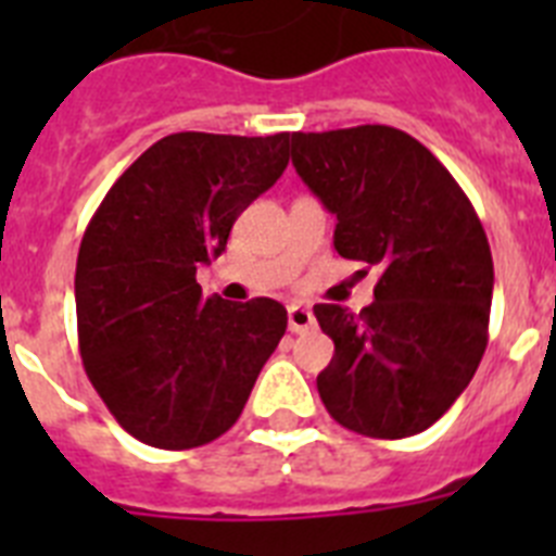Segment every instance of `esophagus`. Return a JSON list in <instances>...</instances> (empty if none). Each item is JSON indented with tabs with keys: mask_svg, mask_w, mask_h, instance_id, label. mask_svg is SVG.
<instances>
[{
	"mask_svg": "<svg viewBox=\"0 0 556 556\" xmlns=\"http://www.w3.org/2000/svg\"><path fill=\"white\" fill-rule=\"evenodd\" d=\"M287 317H289V331L292 333H303L314 326L312 308L301 306V303H292V306L287 308Z\"/></svg>",
	"mask_w": 556,
	"mask_h": 556,
	"instance_id": "1",
	"label": "esophagus"
}]
</instances>
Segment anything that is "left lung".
I'll return each mask as SVG.
<instances>
[{"label": "left lung", "instance_id": "1", "mask_svg": "<svg viewBox=\"0 0 556 556\" xmlns=\"http://www.w3.org/2000/svg\"><path fill=\"white\" fill-rule=\"evenodd\" d=\"M292 164L337 217V253L381 269L376 301L358 314L314 306L333 339L317 376L323 404L356 434H420L454 406L488 348L484 228L451 172L395 127L292 132Z\"/></svg>", "mask_w": 556, "mask_h": 556}]
</instances>
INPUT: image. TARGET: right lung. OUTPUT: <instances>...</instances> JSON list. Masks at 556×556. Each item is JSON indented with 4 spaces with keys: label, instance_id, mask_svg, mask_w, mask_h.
I'll return each mask as SVG.
<instances>
[{
    "label": "right lung",
    "instance_id": "1",
    "mask_svg": "<svg viewBox=\"0 0 556 556\" xmlns=\"http://www.w3.org/2000/svg\"><path fill=\"white\" fill-rule=\"evenodd\" d=\"M289 132H172L141 152L83 233L75 273L83 367L116 424L186 451L239 420L287 331L273 298H205L198 267L281 178Z\"/></svg>",
    "mask_w": 556,
    "mask_h": 556
}]
</instances>
